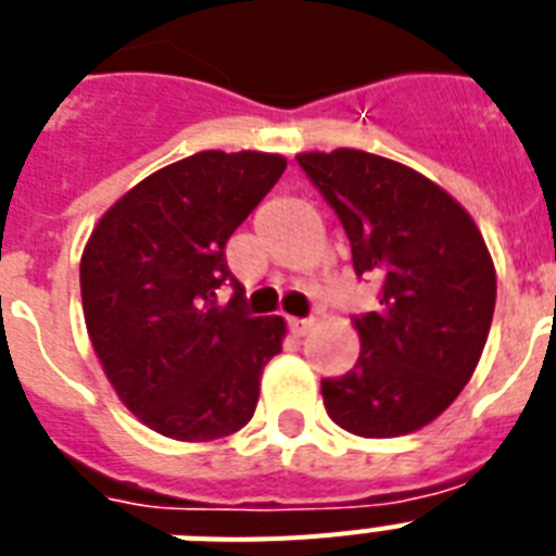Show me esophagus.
Listing matches in <instances>:
<instances>
[{"label":"esophagus","mask_w":556,"mask_h":556,"mask_svg":"<svg viewBox=\"0 0 556 556\" xmlns=\"http://www.w3.org/2000/svg\"><path fill=\"white\" fill-rule=\"evenodd\" d=\"M312 326H314V320H308V317H305V320H300V317H288V329L294 331L296 338L308 334V329H312Z\"/></svg>","instance_id":"esophagus-1"}]
</instances>
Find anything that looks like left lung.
Here are the masks:
<instances>
[{
  "label": "left lung",
  "mask_w": 556,
  "mask_h": 556,
  "mask_svg": "<svg viewBox=\"0 0 556 556\" xmlns=\"http://www.w3.org/2000/svg\"><path fill=\"white\" fill-rule=\"evenodd\" d=\"M352 244L357 277L380 282L355 317L357 364L323 378L331 421L392 439L439 418L473 375L491 331L496 274L479 227L421 173L361 150L296 155Z\"/></svg>",
  "instance_id": "8db88e82"
}]
</instances>
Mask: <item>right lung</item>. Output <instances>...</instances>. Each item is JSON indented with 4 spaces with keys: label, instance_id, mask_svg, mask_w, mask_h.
Instances as JSON below:
<instances>
[{
    "label": "right lung",
    "instance_id": "add662e5",
    "mask_svg": "<svg viewBox=\"0 0 556 556\" xmlns=\"http://www.w3.org/2000/svg\"><path fill=\"white\" fill-rule=\"evenodd\" d=\"M282 173V155L199 152L143 178L91 230L80 260L91 346L121 401L167 439H222L256 409L286 323L244 312L225 244ZM225 285L235 296L218 306Z\"/></svg>",
    "mask_w": 556,
    "mask_h": 556
}]
</instances>
